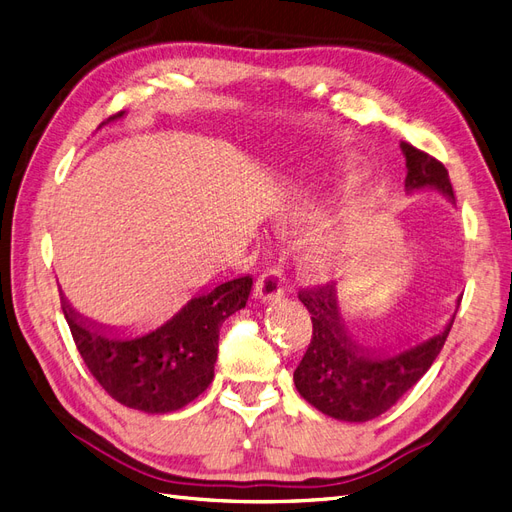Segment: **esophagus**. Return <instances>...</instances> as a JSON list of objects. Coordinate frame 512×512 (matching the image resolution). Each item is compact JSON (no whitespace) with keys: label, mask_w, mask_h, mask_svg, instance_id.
I'll return each mask as SVG.
<instances>
[{"label":"esophagus","mask_w":512,"mask_h":512,"mask_svg":"<svg viewBox=\"0 0 512 512\" xmlns=\"http://www.w3.org/2000/svg\"><path fill=\"white\" fill-rule=\"evenodd\" d=\"M256 297L262 303H273L280 297H284V284H282V273L278 269H269L258 278L256 282Z\"/></svg>","instance_id":"34e87169"}]
</instances>
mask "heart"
Here are the masks:
<instances>
[{"mask_svg":"<svg viewBox=\"0 0 512 512\" xmlns=\"http://www.w3.org/2000/svg\"><path fill=\"white\" fill-rule=\"evenodd\" d=\"M331 168H334V178L342 187L357 185L366 174L364 165L351 157H342L334 161L331 163ZM342 262H344L342 245L334 239H325V241L312 243L308 250L301 254L299 267L303 273H308L314 280H327L342 267Z\"/></svg>","mask_w":512,"mask_h":512,"instance_id":"heart-1","label":"heart"}]
</instances>
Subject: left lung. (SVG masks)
<instances>
[{"label": "left lung", "mask_w": 512, "mask_h": 512, "mask_svg": "<svg viewBox=\"0 0 512 512\" xmlns=\"http://www.w3.org/2000/svg\"><path fill=\"white\" fill-rule=\"evenodd\" d=\"M400 150L407 165L405 191L435 189L454 204L444 163L407 142L400 144ZM299 301L310 312L312 340L293 375L295 388L312 407L344 422H368L407 394L433 366L457 314L454 312L446 327L431 338L400 351H385L364 347L349 334L334 284L301 290ZM459 303L461 297L457 308Z\"/></svg>", "instance_id": "obj_1"}]
</instances>
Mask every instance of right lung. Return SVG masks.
Masks as SVG:
<instances>
[{
	"label": "right lung",
	"instance_id": "obj_1",
	"mask_svg": "<svg viewBox=\"0 0 512 512\" xmlns=\"http://www.w3.org/2000/svg\"><path fill=\"white\" fill-rule=\"evenodd\" d=\"M124 118V112L103 122ZM252 278H237L211 290L200 288L172 319L140 336L79 314L62 295V310L92 377L120 405L144 413H172L196 400L215 377L219 327L245 308Z\"/></svg>",
	"mask_w": 512,
	"mask_h": 512
}]
</instances>
